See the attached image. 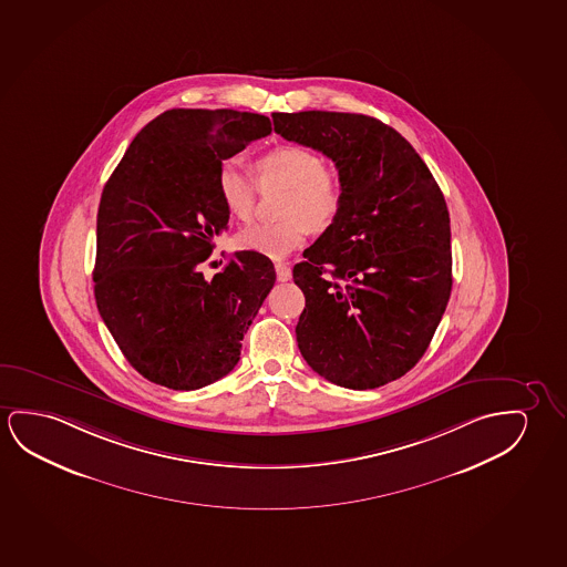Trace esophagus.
Instances as JSON below:
<instances>
[{"mask_svg": "<svg viewBox=\"0 0 567 567\" xmlns=\"http://www.w3.org/2000/svg\"><path fill=\"white\" fill-rule=\"evenodd\" d=\"M275 271H277V279L280 282H287L292 277V271H290V267H288L287 262H275Z\"/></svg>", "mask_w": 567, "mask_h": 567, "instance_id": "34e87169", "label": "esophagus"}]
</instances>
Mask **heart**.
Returning <instances> with one entry per match:
<instances>
[{
    "mask_svg": "<svg viewBox=\"0 0 567 567\" xmlns=\"http://www.w3.org/2000/svg\"><path fill=\"white\" fill-rule=\"evenodd\" d=\"M255 178L238 159H226L216 175V189L221 205L231 218L249 221L261 189H285L279 216L272 224H251L236 236L241 249L285 259L305 244L310 228L326 230L343 205V185L331 167L323 164L313 150L285 144L262 154L255 162Z\"/></svg>",
    "mask_w": 567,
    "mask_h": 567,
    "instance_id": "obj_1",
    "label": "heart"
}]
</instances>
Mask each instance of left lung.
Masks as SVG:
<instances>
[{"mask_svg":"<svg viewBox=\"0 0 567 567\" xmlns=\"http://www.w3.org/2000/svg\"><path fill=\"white\" fill-rule=\"evenodd\" d=\"M275 132L336 164L343 205L296 262L305 361L337 386L372 390L427 351L452 288L451 218L425 162L367 115L275 113Z\"/></svg>","mask_w":567,"mask_h":567,"instance_id":"left-lung-1","label":"left lung"}]
</instances>
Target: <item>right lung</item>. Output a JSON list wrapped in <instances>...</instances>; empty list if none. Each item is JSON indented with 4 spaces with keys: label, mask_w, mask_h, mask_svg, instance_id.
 I'll return each instance as SVG.
<instances>
[{
    "label": "right lung",
    "mask_w": 567,
    "mask_h": 567,
    "mask_svg": "<svg viewBox=\"0 0 567 567\" xmlns=\"http://www.w3.org/2000/svg\"><path fill=\"white\" fill-rule=\"evenodd\" d=\"M269 116L172 109L132 140L97 213L95 302L140 374L198 390L238 364L241 339L275 285L271 259L238 251L206 280L198 269L228 228L221 162L271 134Z\"/></svg>",
    "instance_id": "right-lung-1"
}]
</instances>
